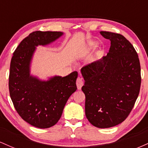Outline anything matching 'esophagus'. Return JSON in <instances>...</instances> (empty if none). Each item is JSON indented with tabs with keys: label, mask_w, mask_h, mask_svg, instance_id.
Here are the masks:
<instances>
[{
	"label": "esophagus",
	"mask_w": 148,
	"mask_h": 148,
	"mask_svg": "<svg viewBox=\"0 0 148 148\" xmlns=\"http://www.w3.org/2000/svg\"><path fill=\"white\" fill-rule=\"evenodd\" d=\"M83 85H84V81H83V80L81 78L79 77L77 79H76V86H77L78 90H81V87L83 86Z\"/></svg>",
	"instance_id": "esophagus-1"
}]
</instances>
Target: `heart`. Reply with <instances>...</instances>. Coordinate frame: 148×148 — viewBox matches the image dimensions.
I'll list each match as a JSON object with an SVG mask.
<instances>
[{
    "mask_svg": "<svg viewBox=\"0 0 148 148\" xmlns=\"http://www.w3.org/2000/svg\"><path fill=\"white\" fill-rule=\"evenodd\" d=\"M97 45L98 42L97 41H95V40H90V41L88 42L86 47H85L84 50H83L82 54L88 53H89L91 50H92V49H94L95 47H97Z\"/></svg>",
    "mask_w": 148,
    "mask_h": 148,
    "instance_id": "1",
    "label": "heart"
}]
</instances>
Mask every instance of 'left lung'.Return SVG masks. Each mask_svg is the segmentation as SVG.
Returning a JSON list of instances; mask_svg holds the SVG:
<instances>
[{
  "instance_id": "obj_1",
  "label": "left lung",
  "mask_w": 148,
  "mask_h": 148,
  "mask_svg": "<svg viewBox=\"0 0 148 148\" xmlns=\"http://www.w3.org/2000/svg\"><path fill=\"white\" fill-rule=\"evenodd\" d=\"M111 41L106 56L82 67L86 118L93 126L109 128L127 118L138 98L141 77L135 49L123 35L100 32Z\"/></svg>"
}]
</instances>
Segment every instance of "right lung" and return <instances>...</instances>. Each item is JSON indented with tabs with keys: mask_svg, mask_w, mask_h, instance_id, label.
<instances>
[{
	"mask_svg": "<svg viewBox=\"0 0 148 148\" xmlns=\"http://www.w3.org/2000/svg\"><path fill=\"white\" fill-rule=\"evenodd\" d=\"M62 35V32L57 31L33 32L18 45L10 62V97L21 118L37 128L55 125L69 97L77 90L76 71L64 77L53 76L47 81L30 75V63L36 47L49 45Z\"/></svg>",
	"mask_w": 148,
	"mask_h": 148,
	"instance_id": "add662e5",
	"label": "right lung"
}]
</instances>
